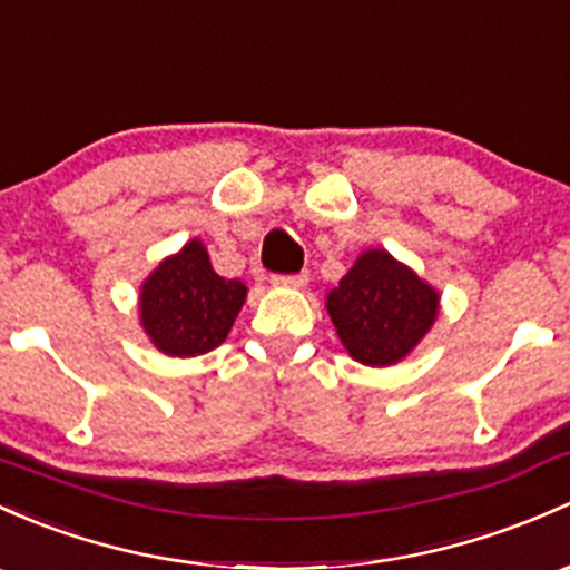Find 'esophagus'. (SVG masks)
I'll return each instance as SVG.
<instances>
[{
    "instance_id": "obj_1",
    "label": "esophagus",
    "mask_w": 570,
    "mask_h": 570,
    "mask_svg": "<svg viewBox=\"0 0 570 570\" xmlns=\"http://www.w3.org/2000/svg\"><path fill=\"white\" fill-rule=\"evenodd\" d=\"M307 274H277V277H272L274 287H293V291H298V287L307 285Z\"/></svg>"
}]
</instances>
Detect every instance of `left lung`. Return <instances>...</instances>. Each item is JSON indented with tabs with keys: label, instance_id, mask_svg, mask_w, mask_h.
Segmentation results:
<instances>
[{
	"label": "left lung",
	"instance_id": "1",
	"mask_svg": "<svg viewBox=\"0 0 570 570\" xmlns=\"http://www.w3.org/2000/svg\"><path fill=\"white\" fill-rule=\"evenodd\" d=\"M336 336L353 361L400 364L430 334L440 291L385 249H364L340 285L326 293Z\"/></svg>",
	"mask_w": 570,
	"mask_h": 570
}]
</instances>
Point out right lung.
<instances>
[{"label":"right lung","mask_w":570,"mask_h":570,"mask_svg":"<svg viewBox=\"0 0 570 570\" xmlns=\"http://www.w3.org/2000/svg\"><path fill=\"white\" fill-rule=\"evenodd\" d=\"M244 302L247 285L219 277L206 244L189 238L140 283L138 321L165 356L193 358L223 345Z\"/></svg>","instance_id":"obj_1"}]
</instances>
